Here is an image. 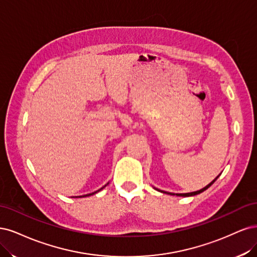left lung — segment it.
Segmentation results:
<instances>
[{
	"label": "left lung",
	"instance_id": "8db88e82",
	"mask_svg": "<svg viewBox=\"0 0 257 257\" xmlns=\"http://www.w3.org/2000/svg\"><path fill=\"white\" fill-rule=\"evenodd\" d=\"M220 176V175H219ZM219 176H217L216 178H214L212 181H211V183L210 184H208V185H207L206 187H204L203 189H201V190H198V191H194V192H190V193H176V194H174V193H170V192H165V191H162V190H159V189H157V188H155L156 190H157V191H159V192H162V193H168V194H171V195H177V196H193V195H196V194H200V193H202V192H204L205 191V190H207V189H208L213 183H214V181H216L217 179H218V177Z\"/></svg>",
	"mask_w": 257,
	"mask_h": 257
}]
</instances>
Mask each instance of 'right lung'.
I'll use <instances>...</instances> for the list:
<instances>
[{"label": "right lung", "instance_id": "right-lung-1", "mask_svg": "<svg viewBox=\"0 0 257 257\" xmlns=\"http://www.w3.org/2000/svg\"><path fill=\"white\" fill-rule=\"evenodd\" d=\"M107 185H109V183H107L105 186H103L102 188H100L99 190H97V191H95V192H93V193H88V194H85V195H82V196H79V197H85V196H90V195H93V194H96L97 192H99V191H101V190L104 188V187H106Z\"/></svg>", "mask_w": 257, "mask_h": 257}]
</instances>
